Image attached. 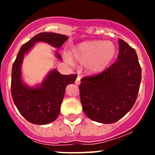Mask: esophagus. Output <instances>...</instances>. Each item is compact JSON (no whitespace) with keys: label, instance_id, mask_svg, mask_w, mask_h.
Wrapping results in <instances>:
<instances>
[{"label":"esophagus","instance_id":"esophagus-1","mask_svg":"<svg viewBox=\"0 0 155 155\" xmlns=\"http://www.w3.org/2000/svg\"><path fill=\"white\" fill-rule=\"evenodd\" d=\"M75 84H77V85H79V84H81V78L80 77H78L76 79V81H75Z\"/></svg>","mask_w":155,"mask_h":155}]
</instances>
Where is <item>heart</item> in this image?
Masks as SVG:
<instances>
[{"label": "heart", "mask_w": 155, "mask_h": 155, "mask_svg": "<svg viewBox=\"0 0 155 155\" xmlns=\"http://www.w3.org/2000/svg\"><path fill=\"white\" fill-rule=\"evenodd\" d=\"M117 54V48L112 42L100 40L85 41L77 44L71 50V57L66 61L73 64V61L86 64V71L90 74H98L109 68Z\"/></svg>", "instance_id": "1"}]
</instances>
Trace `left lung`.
I'll use <instances>...</instances> for the list:
<instances>
[{
	"label": "left lung",
	"instance_id": "obj_1",
	"mask_svg": "<svg viewBox=\"0 0 155 155\" xmlns=\"http://www.w3.org/2000/svg\"><path fill=\"white\" fill-rule=\"evenodd\" d=\"M117 61L104 72L81 79V102L86 116L101 124L123 118L136 102L141 68L134 49L119 39Z\"/></svg>",
	"mask_w": 155,
	"mask_h": 155
}]
</instances>
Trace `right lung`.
Masks as SVG:
<instances>
[{"instance_id": "obj_1", "label": "right lung", "mask_w": 155, "mask_h": 155, "mask_svg": "<svg viewBox=\"0 0 155 155\" xmlns=\"http://www.w3.org/2000/svg\"><path fill=\"white\" fill-rule=\"evenodd\" d=\"M68 36L54 32H41L22 45L14 62L12 72V95L15 105L26 120L37 125H46L53 122L60 114L66 87L74 84L77 75H62L52 69L42 81L34 86L23 80L21 66L25 56L38 42H45L54 49L59 61H62L58 50Z\"/></svg>"}]
</instances>
